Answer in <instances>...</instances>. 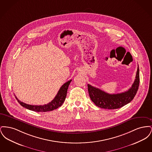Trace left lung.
<instances>
[{
	"label": "left lung",
	"instance_id": "1",
	"mask_svg": "<svg viewBox=\"0 0 152 152\" xmlns=\"http://www.w3.org/2000/svg\"><path fill=\"white\" fill-rule=\"evenodd\" d=\"M140 83V73L138 66L136 79L127 91L117 94H109L101 89L88 84L89 97L94 104L103 109H115L123 107L132 101L137 94Z\"/></svg>",
	"mask_w": 152,
	"mask_h": 152
}]
</instances>
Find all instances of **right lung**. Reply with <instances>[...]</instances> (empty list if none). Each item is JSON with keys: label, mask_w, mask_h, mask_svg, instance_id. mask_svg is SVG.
<instances>
[{"label": "right lung", "mask_w": 152, "mask_h": 152, "mask_svg": "<svg viewBox=\"0 0 152 152\" xmlns=\"http://www.w3.org/2000/svg\"><path fill=\"white\" fill-rule=\"evenodd\" d=\"M71 81L72 80H70L69 81L64 83L60 88L55 97L50 102L43 105H33L27 104L26 103H24L23 102L19 101L18 99L16 97V96L15 95V96L18 102L22 105V107L26 109H28L29 110L35 111V112H45L48 111H51L54 109L58 108V107L61 106V105L63 104V102L65 101L68 88Z\"/></svg>", "instance_id": "add662e5"}]
</instances>
